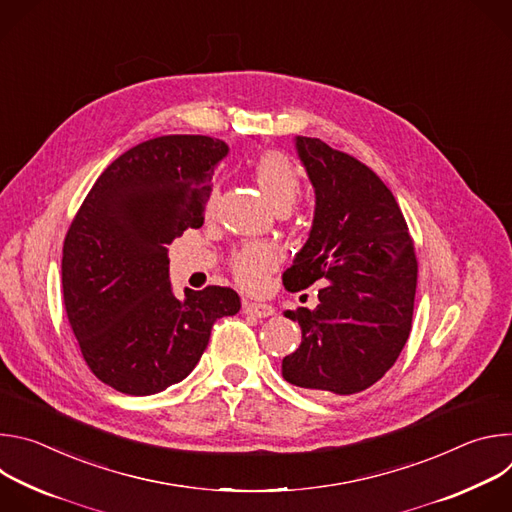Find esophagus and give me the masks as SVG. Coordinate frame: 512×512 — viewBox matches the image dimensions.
I'll return each instance as SVG.
<instances>
[{"mask_svg":"<svg viewBox=\"0 0 512 512\" xmlns=\"http://www.w3.org/2000/svg\"><path fill=\"white\" fill-rule=\"evenodd\" d=\"M243 312L255 318H269L275 314V308L269 304H257V302H245L243 304Z\"/></svg>","mask_w":512,"mask_h":512,"instance_id":"1","label":"esophagus"}]
</instances>
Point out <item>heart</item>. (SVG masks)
<instances>
[{
  "label": "heart",
  "mask_w": 512,
  "mask_h": 512,
  "mask_svg": "<svg viewBox=\"0 0 512 512\" xmlns=\"http://www.w3.org/2000/svg\"><path fill=\"white\" fill-rule=\"evenodd\" d=\"M255 176L265 192V196L273 202L275 208H289L296 202L302 190V178L285 154L267 152L255 162ZM218 202V186H214L206 200V212L212 214ZM277 265V253L273 247L265 243H251L237 251L231 259V269L235 279L245 289H261L265 283V275Z\"/></svg>",
  "instance_id": "heart-1"
}]
</instances>
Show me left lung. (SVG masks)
<instances>
[{
    "instance_id": "1",
    "label": "left lung",
    "mask_w": 512,
    "mask_h": 512,
    "mask_svg": "<svg viewBox=\"0 0 512 512\" xmlns=\"http://www.w3.org/2000/svg\"><path fill=\"white\" fill-rule=\"evenodd\" d=\"M314 186L310 237L283 273L287 291L328 283L314 310L283 312L302 344L281 362L287 383L334 395L375 385L399 358L413 318L417 259L403 212L383 180L316 137H296Z\"/></svg>"
}]
</instances>
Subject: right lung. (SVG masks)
Listing matches in <instances>:
<instances>
[{
    "label": "right lung",
    "mask_w": 512,
    "mask_h": 512,
    "mask_svg": "<svg viewBox=\"0 0 512 512\" xmlns=\"http://www.w3.org/2000/svg\"><path fill=\"white\" fill-rule=\"evenodd\" d=\"M229 145L162 135L121 154L97 178L62 247L64 310L93 375L125 395L186 379L212 324L241 310L231 287L170 283L168 245L200 229L216 164Z\"/></svg>",
    "instance_id": "1"
}]
</instances>
